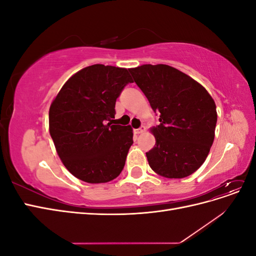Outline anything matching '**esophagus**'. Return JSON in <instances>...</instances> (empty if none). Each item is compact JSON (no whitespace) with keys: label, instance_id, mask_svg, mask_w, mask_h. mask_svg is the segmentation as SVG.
<instances>
[{"label":"esophagus","instance_id":"obj_1","mask_svg":"<svg viewBox=\"0 0 256 256\" xmlns=\"http://www.w3.org/2000/svg\"><path fill=\"white\" fill-rule=\"evenodd\" d=\"M145 130H146V128H145V126H141L140 128H138V129H134V132L136 134H143V132H145Z\"/></svg>","mask_w":256,"mask_h":256}]
</instances>
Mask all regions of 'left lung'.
Here are the masks:
<instances>
[{
    "instance_id": "1",
    "label": "left lung",
    "mask_w": 256,
    "mask_h": 256,
    "mask_svg": "<svg viewBox=\"0 0 256 256\" xmlns=\"http://www.w3.org/2000/svg\"><path fill=\"white\" fill-rule=\"evenodd\" d=\"M129 72L152 109L160 114L159 125L150 128L156 144L146 152L150 166L166 178L194 173L214 138V100L202 84L172 66L146 64Z\"/></svg>"
}]
</instances>
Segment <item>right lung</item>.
Segmentation results:
<instances>
[{
	"instance_id": "1",
	"label": "right lung",
	"mask_w": 256,
	"mask_h": 256,
	"mask_svg": "<svg viewBox=\"0 0 256 256\" xmlns=\"http://www.w3.org/2000/svg\"><path fill=\"white\" fill-rule=\"evenodd\" d=\"M131 82L128 69L96 64L72 74L53 99L50 136L74 177L102 184L122 171L134 131L129 125H113L112 118L116 99Z\"/></svg>"
}]
</instances>
